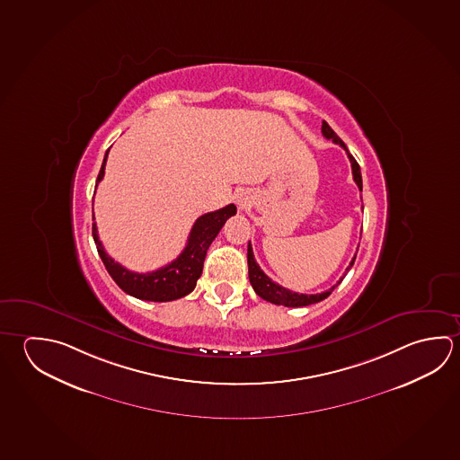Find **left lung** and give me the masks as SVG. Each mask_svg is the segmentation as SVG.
<instances>
[{
    "label": "left lung",
    "mask_w": 460,
    "mask_h": 460,
    "mask_svg": "<svg viewBox=\"0 0 460 460\" xmlns=\"http://www.w3.org/2000/svg\"><path fill=\"white\" fill-rule=\"evenodd\" d=\"M322 132L324 137L331 138L334 144H338V146H342V148L346 150L347 156H349L350 164H352V174H354L355 184L358 186L360 192H362V174H360V166H358V163L355 162L354 156L349 154L346 144L338 137V134H336L334 130L331 129L330 124L326 121H323ZM355 257H357V255H354V258H352L350 265L347 266L346 273L352 268V265H354ZM247 261H249V279L252 288H253V290L257 292L260 297L266 300V302H271L274 305L305 306L316 304V302H320L323 298L328 297L331 292L338 288L339 284L344 279V276H346V274H344L332 288L324 290V292H320V294H298V292H292V290L282 288L278 282L271 281V279L263 273V270H261V268L258 266L257 261H255L253 250H252L250 242L249 249H247Z\"/></svg>",
    "instance_id": "left-lung-1"
}]
</instances>
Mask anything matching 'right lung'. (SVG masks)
<instances>
[{
  "label": "right lung",
  "mask_w": 460,
  "mask_h": 460,
  "mask_svg": "<svg viewBox=\"0 0 460 460\" xmlns=\"http://www.w3.org/2000/svg\"><path fill=\"white\" fill-rule=\"evenodd\" d=\"M108 152L110 150H106L102 170L98 172L97 186L105 176ZM235 211H237L235 205L229 203L225 208L202 215L195 221L194 227L187 239L186 249L181 252V255L176 260H172L170 265L163 266L152 273H134L119 265L118 261H114L103 249V243L98 237L95 223L92 225V235L97 245L98 255L102 258L108 273L126 294L140 300L170 302V300L184 297L195 289L197 279L202 274L207 250L218 235L221 227L225 226L227 219L235 215Z\"/></svg>",
  "instance_id": "right-lung-1"
}]
</instances>
